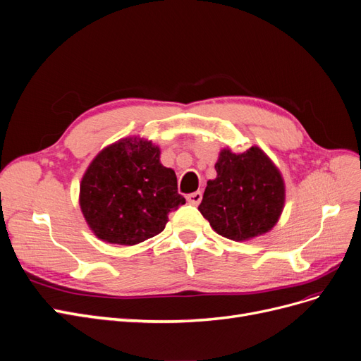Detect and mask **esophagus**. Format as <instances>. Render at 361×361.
Returning a JSON list of instances; mask_svg holds the SVG:
<instances>
[{
  "mask_svg": "<svg viewBox=\"0 0 361 361\" xmlns=\"http://www.w3.org/2000/svg\"><path fill=\"white\" fill-rule=\"evenodd\" d=\"M185 199H188V202L192 205H199L202 201V192H193L185 196Z\"/></svg>",
  "mask_w": 361,
  "mask_h": 361,
  "instance_id": "obj_1",
  "label": "esophagus"
}]
</instances>
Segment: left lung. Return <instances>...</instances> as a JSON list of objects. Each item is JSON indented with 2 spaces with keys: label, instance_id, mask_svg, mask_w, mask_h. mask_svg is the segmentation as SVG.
I'll use <instances>...</instances> for the list:
<instances>
[{
  "label": "left lung",
  "instance_id": "1",
  "mask_svg": "<svg viewBox=\"0 0 361 361\" xmlns=\"http://www.w3.org/2000/svg\"><path fill=\"white\" fill-rule=\"evenodd\" d=\"M216 171L217 177L207 183L199 205L211 228L232 241L269 232L286 199L281 172L272 160L256 145L239 154L223 149Z\"/></svg>",
  "mask_w": 361,
  "mask_h": 361
}]
</instances>
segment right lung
I'll return each instance as SVG.
<instances>
[{"label":"right lung","instance_id":"1","mask_svg":"<svg viewBox=\"0 0 361 361\" xmlns=\"http://www.w3.org/2000/svg\"><path fill=\"white\" fill-rule=\"evenodd\" d=\"M159 157L152 141L125 138L92 160L80 184V208L102 241L140 244L162 232L169 212L185 204L176 172Z\"/></svg>","mask_w":361,"mask_h":361}]
</instances>
